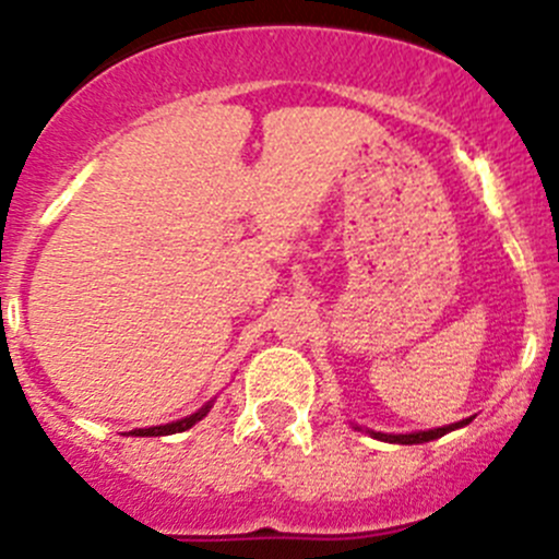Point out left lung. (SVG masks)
Returning <instances> with one entry per match:
<instances>
[{
    "instance_id": "obj_1",
    "label": "left lung",
    "mask_w": 559,
    "mask_h": 559,
    "mask_svg": "<svg viewBox=\"0 0 559 559\" xmlns=\"http://www.w3.org/2000/svg\"><path fill=\"white\" fill-rule=\"evenodd\" d=\"M471 419H462L456 421V425H447V427H438V430H421V432H405V436H392V432H373L368 430L370 436L379 438V441H386V443H405V447H411V443H427V441H436V438L447 436V432L456 430V427H465Z\"/></svg>"
}]
</instances>
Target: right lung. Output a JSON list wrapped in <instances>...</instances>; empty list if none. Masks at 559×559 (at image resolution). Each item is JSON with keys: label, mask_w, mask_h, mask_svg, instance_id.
Wrapping results in <instances>:
<instances>
[{"label": "right lung", "mask_w": 559, "mask_h": 559, "mask_svg": "<svg viewBox=\"0 0 559 559\" xmlns=\"http://www.w3.org/2000/svg\"><path fill=\"white\" fill-rule=\"evenodd\" d=\"M213 400L211 403L202 405L197 414L186 416V419H178V421H170V425H159V427H145V430H132V436H140V438H156V436H173V432H183L189 430V427H194L197 421L202 419V416H207V411H211Z\"/></svg>", "instance_id": "add662e5"}]
</instances>
